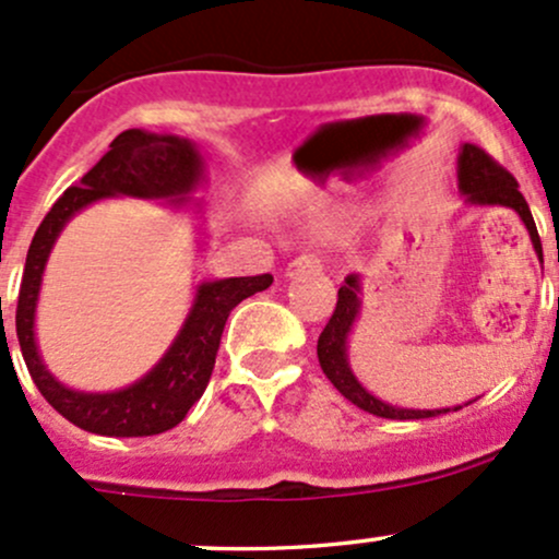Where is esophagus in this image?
<instances>
[{
    "label": "esophagus",
    "mask_w": 559,
    "mask_h": 559,
    "mask_svg": "<svg viewBox=\"0 0 559 559\" xmlns=\"http://www.w3.org/2000/svg\"><path fill=\"white\" fill-rule=\"evenodd\" d=\"M320 269H322V263H320L318 255H298L296 261L287 263L285 277L296 280V277H301V274H318Z\"/></svg>",
    "instance_id": "1"
}]
</instances>
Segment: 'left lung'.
I'll return each instance as SVG.
<instances>
[{
	"label": "left lung",
	"instance_id": "obj_1",
	"mask_svg": "<svg viewBox=\"0 0 559 559\" xmlns=\"http://www.w3.org/2000/svg\"><path fill=\"white\" fill-rule=\"evenodd\" d=\"M457 191L468 206H509V210H514L516 215H520V221L525 223L527 234H531L533 250H536L538 261L544 263L536 221H533L531 206H527L525 195L520 193L516 180L503 169V166L495 164L481 147L468 145V142L460 145L457 153ZM360 293H364V282H360L358 274H349V277L344 280V285L338 287L336 309H333L331 320L322 328L318 338V360L322 373L331 379V384L344 395V399L353 401L355 406H360L368 414H377V417L388 419H428L436 417V414L457 412V408L474 404L476 399L452 408H406L393 406L388 404V401L377 399L373 393H368L364 384H360V379L355 377L347 355L349 333L355 331V322L360 318Z\"/></svg>",
	"mask_w": 559,
	"mask_h": 559
}]
</instances>
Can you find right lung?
I'll list each match as a JSON object with an SVG mask.
<instances>
[{
    "instance_id": "add662e5",
    "label": "right lung",
    "mask_w": 559,
    "mask_h": 559,
    "mask_svg": "<svg viewBox=\"0 0 559 559\" xmlns=\"http://www.w3.org/2000/svg\"><path fill=\"white\" fill-rule=\"evenodd\" d=\"M204 182L206 160L195 142L177 134L129 129L115 136L99 164L85 171L83 180L67 188L64 195L50 206L28 245L19 312H15V331H19L23 360H26L28 373L45 401L61 417L88 433L129 439V436L164 433V430L180 425L188 408L204 395L231 309L245 298L266 290L274 277L261 274V277L199 282L191 312L177 331L175 342L145 377L131 382L129 388L109 390V393H85V390H74L59 382L43 364L37 347L34 318H37V301L50 250L67 223L96 201L131 195V199H151L180 210L186 204H201L195 199V191Z\"/></svg>"
}]
</instances>
